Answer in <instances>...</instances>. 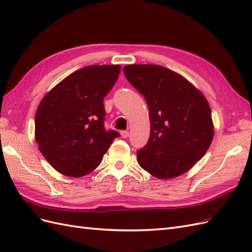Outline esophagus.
<instances>
[{
    "label": "esophagus",
    "mask_w": 252,
    "mask_h": 252,
    "mask_svg": "<svg viewBox=\"0 0 252 252\" xmlns=\"http://www.w3.org/2000/svg\"><path fill=\"white\" fill-rule=\"evenodd\" d=\"M120 133H121V136H122V138H123V139H126V138H128V136H129V132L126 131V130L121 131Z\"/></svg>",
    "instance_id": "esophagus-1"
}]
</instances>
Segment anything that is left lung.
I'll return each mask as SVG.
<instances>
[{"label": "left lung", "mask_w": 252, "mask_h": 252, "mask_svg": "<svg viewBox=\"0 0 252 252\" xmlns=\"http://www.w3.org/2000/svg\"><path fill=\"white\" fill-rule=\"evenodd\" d=\"M149 108L150 135L136 152L139 165L159 180L177 178L207 152L215 135L205 95L183 75L151 64L124 67Z\"/></svg>", "instance_id": "1"}]
</instances>
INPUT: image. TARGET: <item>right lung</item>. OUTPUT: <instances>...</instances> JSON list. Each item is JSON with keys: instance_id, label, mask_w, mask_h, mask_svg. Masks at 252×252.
Listing matches in <instances>:
<instances>
[{"instance_id": "1", "label": "right lung", "mask_w": 252, "mask_h": 252, "mask_svg": "<svg viewBox=\"0 0 252 252\" xmlns=\"http://www.w3.org/2000/svg\"><path fill=\"white\" fill-rule=\"evenodd\" d=\"M120 65H89L72 72L46 94L36 109L34 138L41 154L60 173L80 178L102 162L117 131L104 128L103 98Z\"/></svg>"}]
</instances>
